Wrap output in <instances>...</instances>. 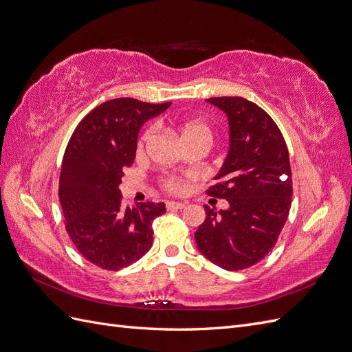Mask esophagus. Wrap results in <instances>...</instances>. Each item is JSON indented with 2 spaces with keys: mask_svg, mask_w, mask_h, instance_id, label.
Listing matches in <instances>:
<instances>
[{
  "mask_svg": "<svg viewBox=\"0 0 352 352\" xmlns=\"http://www.w3.org/2000/svg\"><path fill=\"white\" fill-rule=\"evenodd\" d=\"M167 210H182L186 207L185 202H176V201H168L166 202Z\"/></svg>",
  "mask_w": 352,
  "mask_h": 352,
  "instance_id": "obj_1",
  "label": "esophagus"
}]
</instances>
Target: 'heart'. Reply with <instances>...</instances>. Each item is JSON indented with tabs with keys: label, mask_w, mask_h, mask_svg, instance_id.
Returning a JSON list of instances; mask_svg holds the SVG:
<instances>
[{
	"label": "heart",
	"mask_w": 352,
	"mask_h": 352,
	"mask_svg": "<svg viewBox=\"0 0 352 352\" xmlns=\"http://www.w3.org/2000/svg\"><path fill=\"white\" fill-rule=\"evenodd\" d=\"M176 131L179 135V140L182 144H198L202 148H206V150H208V148L212 145V140H214V133H212L211 126L204 120L195 119V120L180 122L176 124ZM151 133H153V129H148L144 133L142 140L138 142V148H142L144 140H148V138L151 136ZM162 186L166 192L172 195H180L186 190L185 179L175 175L166 176L163 179Z\"/></svg>",
	"instance_id": "obj_1"
}]
</instances>
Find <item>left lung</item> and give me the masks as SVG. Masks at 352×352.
<instances>
[{
    "mask_svg": "<svg viewBox=\"0 0 352 352\" xmlns=\"http://www.w3.org/2000/svg\"><path fill=\"white\" fill-rule=\"evenodd\" d=\"M229 120L230 146L207 194L229 202L206 206L195 232L199 252L219 267L236 272L261 261L278 242L292 204V172L285 138L272 117L241 97L208 98Z\"/></svg>",
    "mask_w": 352,
    "mask_h": 352,
    "instance_id": "8db88e82",
    "label": "left lung"
}]
</instances>
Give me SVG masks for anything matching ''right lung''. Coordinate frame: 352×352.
<instances>
[{
    "label": "right lung",
    "mask_w": 352,
    "mask_h": 352,
    "mask_svg": "<svg viewBox=\"0 0 352 352\" xmlns=\"http://www.w3.org/2000/svg\"><path fill=\"white\" fill-rule=\"evenodd\" d=\"M135 98L105 101L83 117L63 157L58 198L78 251L104 270H120L153 245V220L164 202L124 207L123 172L131 167L141 126L170 107Z\"/></svg>",
    "instance_id": "right-lung-1"
}]
</instances>
